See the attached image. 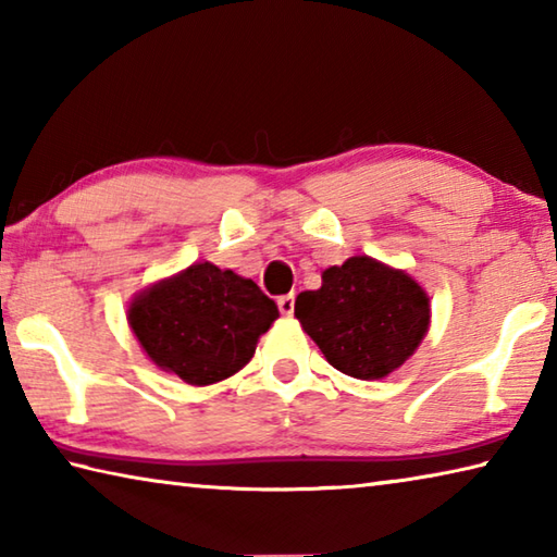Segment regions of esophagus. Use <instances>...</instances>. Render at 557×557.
Returning <instances> with one entry per match:
<instances>
[{
	"label": "esophagus",
	"instance_id": "obj_1",
	"mask_svg": "<svg viewBox=\"0 0 557 557\" xmlns=\"http://www.w3.org/2000/svg\"><path fill=\"white\" fill-rule=\"evenodd\" d=\"M277 307H280V312L285 314V317L295 314V292H289V295L277 297Z\"/></svg>",
	"mask_w": 557,
	"mask_h": 557
}]
</instances>
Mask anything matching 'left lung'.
<instances>
[{
  "instance_id": "1",
  "label": "left lung",
  "mask_w": 557,
  "mask_h": 557,
  "mask_svg": "<svg viewBox=\"0 0 557 557\" xmlns=\"http://www.w3.org/2000/svg\"><path fill=\"white\" fill-rule=\"evenodd\" d=\"M295 317L326 361L358 381H379L418 351L430 329V297L405 270L354 256L299 292Z\"/></svg>"
}]
</instances>
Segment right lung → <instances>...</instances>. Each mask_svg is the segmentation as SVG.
Listing matches in <instances>:
<instances>
[{
    "label": "right lung",
    "instance_id": "1",
    "mask_svg": "<svg viewBox=\"0 0 557 557\" xmlns=\"http://www.w3.org/2000/svg\"><path fill=\"white\" fill-rule=\"evenodd\" d=\"M277 317L256 282L209 260L152 282L127 307V324L149 361L188 385L238 373Z\"/></svg>",
    "mask_w": 557,
    "mask_h": 557
}]
</instances>
